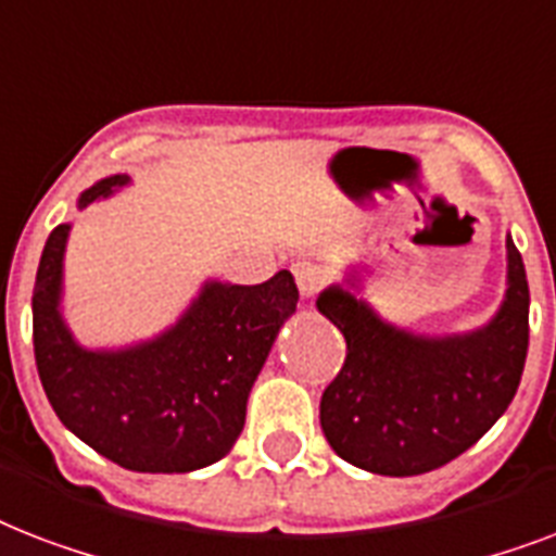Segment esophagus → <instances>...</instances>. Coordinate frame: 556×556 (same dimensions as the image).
Listing matches in <instances>:
<instances>
[{
	"label": "esophagus",
	"mask_w": 556,
	"mask_h": 556,
	"mask_svg": "<svg viewBox=\"0 0 556 556\" xmlns=\"http://www.w3.org/2000/svg\"><path fill=\"white\" fill-rule=\"evenodd\" d=\"M296 277V288H300V296L303 300H314L317 296V291L323 288V282H326V274H323L320 268H314V265H300V268L294 270Z\"/></svg>",
	"instance_id": "obj_1"
}]
</instances>
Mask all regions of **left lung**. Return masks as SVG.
Returning <instances> with one entry per match:
<instances>
[{
  "label": "left lung",
  "mask_w": 556,
  "mask_h": 556,
  "mask_svg": "<svg viewBox=\"0 0 556 556\" xmlns=\"http://www.w3.org/2000/svg\"><path fill=\"white\" fill-rule=\"evenodd\" d=\"M505 296L491 320L427 334L389 323L364 296L369 265L323 288L317 312L346 338V364L320 397L326 441L349 465L418 476L473 447L517 395L528 355V279L514 239Z\"/></svg>",
  "instance_id": "1"
}]
</instances>
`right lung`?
I'll list each match as a JSON object with an SVG mask.
<instances>
[{"label": "right lung", "mask_w": 556, "mask_h": 556, "mask_svg": "<svg viewBox=\"0 0 556 556\" xmlns=\"http://www.w3.org/2000/svg\"><path fill=\"white\" fill-rule=\"evenodd\" d=\"M126 185L129 176L100 178L77 210ZM68 233L72 222L48 236L30 300L37 371L56 418L135 473H192L225 458L244 427L253 380L296 312L294 277L279 270L262 286L210 277L155 338L89 349L63 314Z\"/></svg>", "instance_id": "right-lung-1"}]
</instances>
